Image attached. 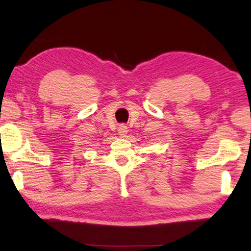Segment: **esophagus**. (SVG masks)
<instances>
[{
  "mask_svg": "<svg viewBox=\"0 0 251 251\" xmlns=\"http://www.w3.org/2000/svg\"><path fill=\"white\" fill-rule=\"evenodd\" d=\"M126 133H128V128H126V126L125 125H121L119 126V135L121 137H125Z\"/></svg>",
  "mask_w": 251,
  "mask_h": 251,
  "instance_id": "esophagus-1",
  "label": "esophagus"
}]
</instances>
